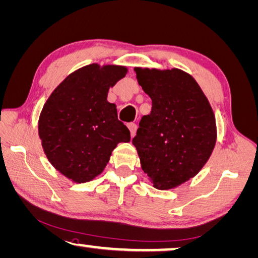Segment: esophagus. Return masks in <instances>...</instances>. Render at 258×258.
<instances>
[{"label":"esophagus","instance_id":"obj_1","mask_svg":"<svg viewBox=\"0 0 258 258\" xmlns=\"http://www.w3.org/2000/svg\"><path fill=\"white\" fill-rule=\"evenodd\" d=\"M127 126H128L130 132H131V136H132V137L136 136V133H137V128H138L137 124H134V122H130V124H128Z\"/></svg>","mask_w":258,"mask_h":258}]
</instances>
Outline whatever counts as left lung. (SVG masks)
<instances>
[{
	"label": "left lung",
	"instance_id": "left-lung-1",
	"mask_svg": "<svg viewBox=\"0 0 258 258\" xmlns=\"http://www.w3.org/2000/svg\"><path fill=\"white\" fill-rule=\"evenodd\" d=\"M137 79L151 99L133 145L153 186L167 190L200 172L217 139L216 118L199 84L179 69L136 68Z\"/></svg>",
	"mask_w": 258,
	"mask_h": 258
}]
</instances>
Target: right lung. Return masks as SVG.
Wrapping results in <instances>:
<instances>
[{"mask_svg":"<svg viewBox=\"0 0 258 258\" xmlns=\"http://www.w3.org/2000/svg\"><path fill=\"white\" fill-rule=\"evenodd\" d=\"M119 65L89 64L71 73L51 93L39 118V137L48 161L75 182L102 173L119 142H130L128 128L118 120L110 87L124 78Z\"/></svg>","mask_w":258,"mask_h":258,"instance_id":"1","label":"right lung"}]
</instances>
